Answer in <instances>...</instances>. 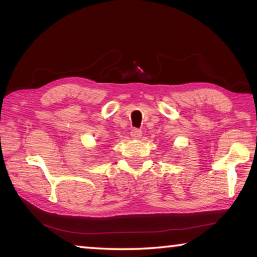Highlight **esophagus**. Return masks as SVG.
Masks as SVG:
<instances>
[{
	"label": "esophagus",
	"mask_w": 257,
	"mask_h": 257,
	"mask_svg": "<svg viewBox=\"0 0 257 257\" xmlns=\"http://www.w3.org/2000/svg\"><path fill=\"white\" fill-rule=\"evenodd\" d=\"M130 136H132L134 139H138L142 136V130L139 129H133L132 133H130Z\"/></svg>",
	"instance_id": "obj_1"
}]
</instances>
